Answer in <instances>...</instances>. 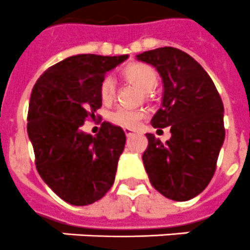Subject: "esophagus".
<instances>
[{"label":"esophagus","instance_id":"obj_1","mask_svg":"<svg viewBox=\"0 0 250 250\" xmlns=\"http://www.w3.org/2000/svg\"><path fill=\"white\" fill-rule=\"evenodd\" d=\"M125 133L127 137H131L132 134H133V129H131V128H125Z\"/></svg>","mask_w":250,"mask_h":250}]
</instances>
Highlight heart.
Here are the masks:
<instances>
[{
    "label": "heart",
    "instance_id": "b5f03b06",
    "mask_svg": "<svg viewBox=\"0 0 250 250\" xmlns=\"http://www.w3.org/2000/svg\"><path fill=\"white\" fill-rule=\"evenodd\" d=\"M123 77L137 84L145 92H151L157 85V74L147 64L142 62H133L127 65L123 69ZM117 83L112 75H105L99 84V95L104 103H110L116 98ZM146 116L145 110L131 109V108L118 107L109 113L110 122L117 125L125 128H133L138 125L141 119Z\"/></svg>",
    "mask_w": 250,
    "mask_h": 250
}]
</instances>
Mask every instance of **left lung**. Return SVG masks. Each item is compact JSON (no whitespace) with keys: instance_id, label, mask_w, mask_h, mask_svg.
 <instances>
[{"instance_id":"1","label":"left lung","mask_w":250,"mask_h":250,"mask_svg":"<svg viewBox=\"0 0 250 250\" xmlns=\"http://www.w3.org/2000/svg\"><path fill=\"white\" fill-rule=\"evenodd\" d=\"M137 59L155 66L164 82L162 107L151 125L171 132L166 143L146 134L142 160L149 182L167 199L190 200L215 173L225 138L224 105L209 74L185 51L158 47Z\"/></svg>"}]
</instances>
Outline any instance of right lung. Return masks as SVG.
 <instances>
[{
    "instance_id": "obj_1",
    "label": "right lung",
    "mask_w": 250,
    "mask_h": 250,
    "mask_svg": "<svg viewBox=\"0 0 250 250\" xmlns=\"http://www.w3.org/2000/svg\"><path fill=\"white\" fill-rule=\"evenodd\" d=\"M128 55L82 54L50 66L32 88L27 133L41 179L75 206L98 201L112 188L125 134L103 122L95 137L80 131L102 107L99 84Z\"/></svg>"
}]
</instances>
